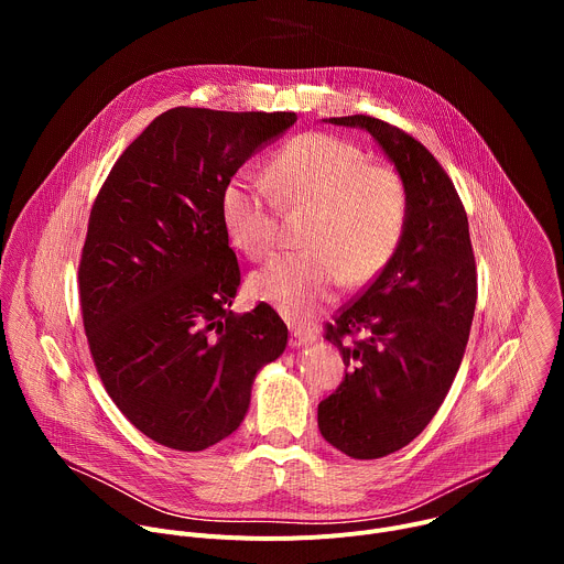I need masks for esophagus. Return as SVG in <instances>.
<instances>
[{"label": "esophagus", "mask_w": 564, "mask_h": 564, "mask_svg": "<svg viewBox=\"0 0 564 564\" xmlns=\"http://www.w3.org/2000/svg\"><path fill=\"white\" fill-rule=\"evenodd\" d=\"M312 341H314L312 330H307L303 326H292L290 328V344L292 346H305V344H312Z\"/></svg>", "instance_id": "esophagus-1"}]
</instances>
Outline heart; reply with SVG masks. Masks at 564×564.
<instances>
[{"mask_svg":"<svg viewBox=\"0 0 564 564\" xmlns=\"http://www.w3.org/2000/svg\"><path fill=\"white\" fill-rule=\"evenodd\" d=\"M272 189L236 174L223 189L220 212L231 243L250 259L272 254L279 205L310 207L303 243L252 276L257 299L292 321L310 318L339 288L375 281L394 259L411 216V192L397 170L337 135L310 131L288 140L270 160Z\"/></svg>","mask_w":564,"mask_h":564,"instance_id":"1","label":"heart"}]
</instances>
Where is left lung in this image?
I'll use <instances>...</instances> for the list:
<instances>
[{"label":"left lung","mask_w":564,"mask_h":564,"mask_svg":"<svg viewBox=\"0 0 564 564\" xmlns=\"http://www.w3.org/2000/svg\"><path fill=\"white\" fill-rule=\"evenodd\" d=\"M330 122L366 129L411 192L394 259L326 324L348 372L318 404V431L355 459H377L411 444L448 394L473 324L477 270L466 209L437 158L370 116Z\"/></svg>","instance_id":"1"}]
</instances>
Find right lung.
<instances>
[{
    "mask_svg": "<svg viewBox=\"0 0 564 564\" xmlns=\"http://www.w3.org/2000/svg\"><path fill=\"white\" fill-rule=\"evenodd\" d=\"M292 111L160 113L116 160L77 265L96 370L122 415L176 451L231 435L257 370L288 344L268 305L234 314L240 268L223 223L229 178Z\"/></svg>",
    "mask_w": 564,
    "mask_h": 564,
    "instance_id": "1",
    "label": "right lung"
}]
</instances>
